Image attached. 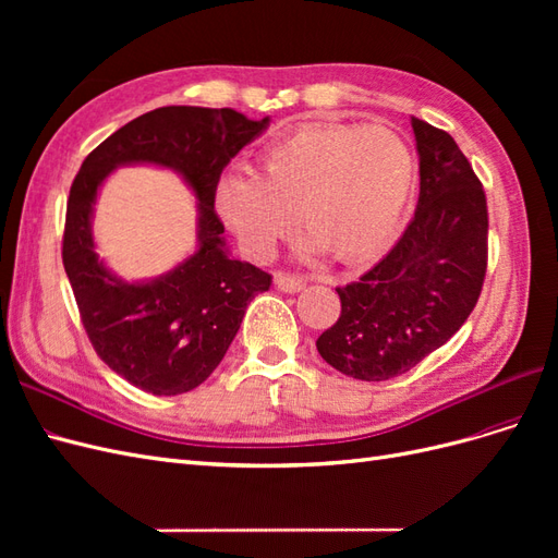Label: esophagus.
Returning <instances> with one entry per match:
<instances>
[{
	"label": "esophagus",
	"mask_w": 558,
	"mask_h": 558,
	"mask_svg": "<svg viewBox=\"0 0 558 558\" xmlns=\"http://www.w3.org/2000/svg\"><path fill=\"white\" fill-rule=\"evenodd\" d=\"M275 283H277V289L283 293H300V291H305L307 279H302L298 275H289V272H275Z\"/></svg>",
	"instance_id": "esophagus-1"
}]
</instances>
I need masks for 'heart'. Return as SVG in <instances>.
<instances>
[{"label": "heart", "instance_id": "obj_1", "mask_svg": "<svg viewBox=\"0 0 558 558\" xmlns=\"http://www.w3.org/2000/svg\"><path fill=\"white\" fill-rule=\"evenodd\" d=\"M412 191L414 156L396 130L314 123L269 144L253 174L218 181L216 211L253 258L275 251L298 211L302 253L353 267L393 244Z\"/></svg>", "mask_w": 558, "mask_h": 558}]
</instances>
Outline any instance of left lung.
<instances>
[{
    "label": "left lung",
    "instance_id": "8db88e82",
    "mask_svg": "<svg viewBox=\"0 0 558 558\" xmlns=\"http://www.w3.org/2000/svg\"><path fill=\"white\" fill-rule=\"evenodd\" d=\"M418 202L398 244L359 281L335 289L337 324L316 340L328 365L361 381L404 375L475 310L486 275L484 189L451 134L412 118Z\"/></svg>",
    "mask_w": 558,
    "mask_h": 558
}]
</instances>
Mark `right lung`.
I'll use <instances>...</instances> for the list:
<instances>
[{
  "instance_id": "obj_1",
  "label": "right lung",
  "mask_w": 558,
  "mask_h": 558,
  "mask_svg": "<svg viewBox=\"0 0 558 558\" xmlns=\"http://www.w3.org/2000/svg\"><path fill=\"white\" fill-rule=\"evenodd\" d=\"M234 109L160 107L134 118L83 160L66 199L62 263L83 328L116 375L154 396L193 391L223 361L248 302L272 277L230 256L214 211L223 167L267 130ZM123 163L177 171L198 199V248L156 280L125 282L98 260L92 211L106 177Z\"/></svg>"
}]
</instances>
